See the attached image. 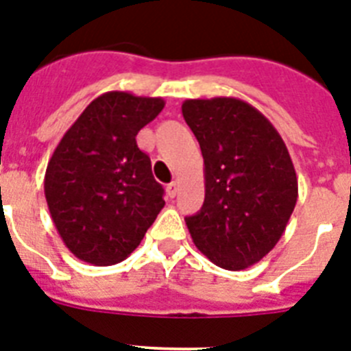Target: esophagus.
<instances>
[{
  "label": "esophagus",
  "instance_id": "1",
  "mask_svg": "<svg viewBox=\"0 0 351 351\" xmlns=\"http://www.w3.org/2000/svg\"><path fill=\"white\" fill-rule=\"evenodd\" d=\"M178 190H179V182L178 181H172L169 186H167V193H169V197H176L178 195Z\"/></svg>",
  "mask_w": 351,
  "mask_h": 351
}]
</instances>
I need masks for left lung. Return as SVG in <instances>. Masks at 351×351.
Returning a JSON list of instances; mask_svg holds the SVG:
<instances>
[{"label": "left lung", "instance_id": "obj_1", "mask_svg": "<svg viewBox=\"0 0 351 351\" xmlns=\"http://www.w3.org/2000/svg\"><path fill=\"white\" fill-rule=\"evenodd\" d=\"M182 116L204 156L206 198L186 218L195 246L218 267L243 271L278 244L299 197L290 153L247 101L186 100Z\"/></svg>", "mask_w": 351, "mask_h": 351}]
</instances>
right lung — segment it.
I'll use <instances>...</instances> for the list:
<instances>
[{"label": "right lung", "mask_w": 351, "mask_h": 351, "mask_svg": "<svg viewBox=\"0 0 351 351\" xmlns=\"http://www.w3.org/2000/svg\"><path fill=\"white\" fill-rule=\"evenodd\" d=\"M163 107L161 98L104 93L54 149L45 200L64 246L82 262H123L165 206L151 160L135 141Z\"/></svg>", "instance_id": "add662e5"}]
</instances>
